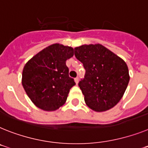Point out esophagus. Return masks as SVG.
I'll list each match as a JSON object with an SVG mask.
<instances>
[{
    "instance_id": "obj_1",
    "label": "esophagus",
    "mask_w": 148,
    "mask_h": 148,
    "mask_svg": "<svg viewBox=\"0 0 148 148\" xmlns=\"http://www.w3.org/2000/svg\"><path fill=\"white\" fill-rule=\"evenodd\" d=\"M79 77H76V78H75V83H76V84H78V83H79Z\"/></svg>"
}]
</instances>
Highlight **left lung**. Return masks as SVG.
Returning <instances> with one entry per match:
<instances>
[{
    "mask_svg": "<svg viewBox=\"0 0 148 148\" xmlns=\"http://www.w3.org/2000/svg\"><path fill=\"white\" fill-rule=\"evenodd\" d=\"M75 56L85 69L79 86L89 108L104 112L121 100L130 81L127 64L100 44L74 49Z\"/></svg>",
    "mask_w": 148,
    "mask_h": 148,
    "instance_id": "left-lung-1",
    "label": "left lung"
}]
</instances>
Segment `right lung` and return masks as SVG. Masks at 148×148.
Listing matches in <instances>:
<instances>
[{"label":"right lung","instance_id":"1","mask_svg":"<svg viewBox=\"0 0 148 148\" xmlns=\"http://www.w3.org/2000/svg\"><path fill=\"white\" fill-rule=\"evenodd\" d=\"M73 49L53 44L33 57L22 72V85L34 104L44 111H55L67 99L69 90L75 84L69 76L67 59Z\"/></svg>","mask_w":148,"mask_h":148}]
</instances>
